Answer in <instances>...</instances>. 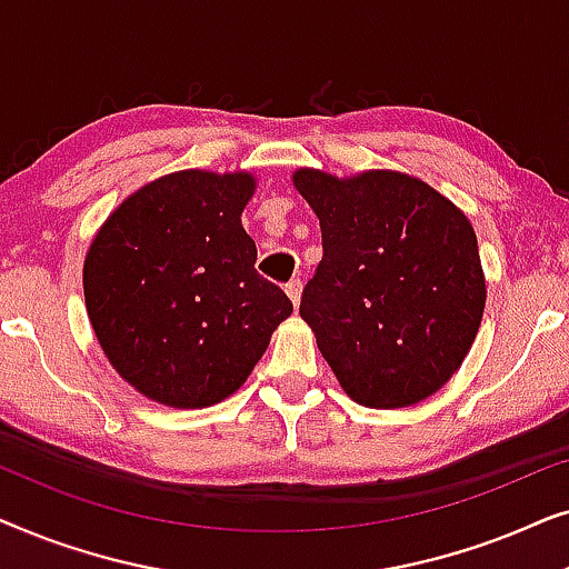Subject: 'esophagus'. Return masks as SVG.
I'll return each instance as SVG.
<instances>
[{
    "mask_svg": "<svg viewBox=\"0 0 569 569\" xmlns=\"http://www.w3.org/2000/svg\"><path fill=\"white\" fill-rule=\"evenodd\" d=\"M284 292H287V298L292 300V306L298 308L300 306V295H302V282H300V279H292V282L284 287Z\"/></svg>",
    "mask_w": 569,
    "mask_h": 569,
    "instance_id": "1",
    "label": "esophagus"
}]
</instances>
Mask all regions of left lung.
I'll list each match as a JSON object with an SVG mask.
<instances>
[{"mask_svg": "<svg viewBox=\"0 0 569 569\" xmlns=\"http://www.w3.org/2000/svg\"><path fill=\"white\" fill-rule=\"evenodd\" d=\"M292 183L323 238L300 316L339 386L370 409L415 407L440 391L487 302L469 217L399 170L339 178L298 168Z\"/></svg>", "mask_w": 569, "mask_h": 569, "instance_id": "left-lung-1", "label": "left lung"}]
</instances>
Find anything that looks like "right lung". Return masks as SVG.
<instances>
[{"label":"right lung","mask_w":569,"mask_h":569,"mask_svg":"<svg viewBox=\"0 0 569 569\" xmlns=\"http://www.w3.org/2000/svg\"><path fill=\"white\" fill-rule=\"evenodd\" d=\"M246 170H178L108 214L84 256L92 331L113 370L147 399L204 409L238 391L292 302L253 269L240 214Z\"/></svg>","instance_id":"obj_1"}]
</instances>
